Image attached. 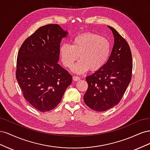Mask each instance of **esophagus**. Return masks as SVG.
<instances>
[{
  "label": "esophagus",
  "instance_id": "obj_1",
  "mask_svg": "<svg viewBox=\"0 0 150 150\" xmlns=\"http://www.w3.org/2000/svg\"><path fill=\"white\" fill-rule=\"evenodd\" d=\"M72 79H73V80L74 81H79L81 79V78H79V76H74L73 77H72Z\"/></svg>",
  "mask_w": 150,
  "mask_h": 150
}]
</instances>
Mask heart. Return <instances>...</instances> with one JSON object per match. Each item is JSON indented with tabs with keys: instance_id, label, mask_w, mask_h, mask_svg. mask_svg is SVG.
<instances>
[{
	"instance_id": "obj_1",
	"label": "heart",
	"mask_w": 150,
	"mask_h": 150,
	"mask_svg": "<svg viewBox=\"0 0 150 150\" xmlns=\"http://www.w3.org/2000/svg\"><path fill=\"white\" fill-rule=\"evenodd\" d=\"M111 51L110 40L91 33L77 35L71 45L62 44L59 49L62 62L66 67H71L79 57L81 60L72 69L77 73H83L89 69L91 71L101 69L107 62Z\"/></svg>"
}]
</instances>
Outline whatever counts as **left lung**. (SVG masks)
I'll return each mask as SVG.
<instances>
[{"mask_svg": "<svg viewBox=\"0 0 150 150\" xmlns=\"http://www.w3.org/2000/svg\"><path fill=\"white\" fill-rule=\"evenodd\" d=\"M115 44L106 64L86 77L88 88L84 101L89 108L104 111L118 104L132 76V54L128 42L112 27Z\"/></svg>", "mask_w": 150, "mask_h": 150, "instance_id": "left-lung-1", "label": "left lung"}]
</instances>
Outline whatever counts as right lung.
I'll return each instance as SVG.
<instances>
[{"label": "right lung", "mask_w": 150, "mask_h": 150, "mask_svg": "<svg viewBox=\"0 0 150 150\" xmlns=\"http://www.w3.org/2000/svg\"><path fill=\"white\" fill-rule=\"evenodd\" d=\"M66 34L58 24L40 27L24 40L17 54L16 76L23 96L41 112L55 108L72 83V76L57 62Z\"/></svg>", "instance_id": "obj_1"}]
</instances>
